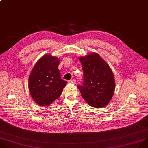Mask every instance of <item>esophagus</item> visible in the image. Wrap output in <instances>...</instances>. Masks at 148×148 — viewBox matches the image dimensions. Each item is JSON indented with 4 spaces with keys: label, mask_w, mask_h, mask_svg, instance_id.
<instances>
[{
    "label": "esophagus",
    "mask_w": 148,
    "mask_h": 148,
    "mask_svg": "<svg viewBox=\"0 0 148 148\" xmlns=\"http://www.w3.org/2000/svg\"><path fill=\"white\" fill-rule=\"evenodd\" d=\"M69 83H76V80L75 79H71V80H69Z\"/></svg>",
    "instance_id": "34e87169"
}]
</instances>
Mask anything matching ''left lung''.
Instances as JSON below:
<instances>
[{"label":"left lung","instance_id":"left-lung-1","mask_svg":"<svg viewBox=\"0 0 148 148\" xmlns=\"http://www.w3.org/2000/svg\"><path fill=\"white\" fill-rule=\"evenodd\" d=\"M83 71V84L77 87L88 105L99 108L107 106L113 96L115 79L108 65L93 53L79 58Z\"/></svg>","mask_w":148,"mask_h":148}]
</instances>
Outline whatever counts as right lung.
I'll use <instances>...</instances> for the list:
<instances>
[{
    "mask_svg": "<svg viewBox=\"0 0 148 148\" xmlns=\"http://www.w3.org/2000/svg\"><path fill=\"white\" fill-rule=\"evenodd\" d=\"M60 60L51 55L42 56L33 68L28 78L29 92L38 105L51 104L60 97L67 82L61 79L58 69Z\"/></svg>",
    "mask_w": 148,
    "mask_h": 148,
    "instance_id": "1",
    "label": "right lung"
}]
</instances>
